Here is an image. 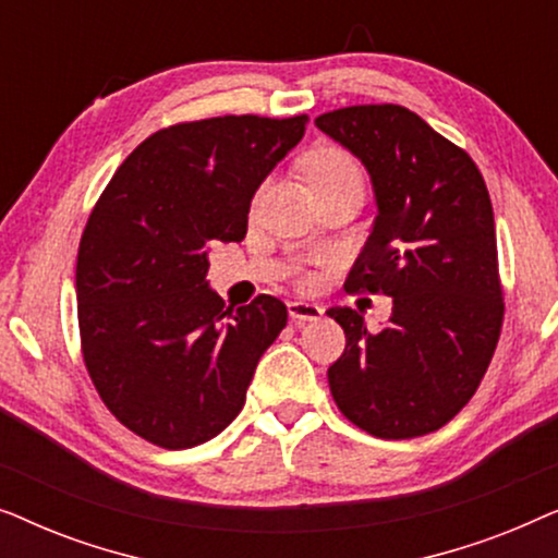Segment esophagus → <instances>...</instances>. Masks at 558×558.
<instances>
[{
  "mask_svg": "<svg viewBox=\"0 0 558 558\" xmlns=\"http://www.w3.org/2000/svg\"><path fill=\"white\" fill-rule=\"evenodd\" d=\"M289 307V317L294 319V323H312V319H319L323 317V307H319V304H315V302H302V300H296V302H289L287 304Z\"/></svg>",
  "mask_w": 558,
  "mask_h": 558,
  "instance_id": "obj_1",
  "label": "esophagus"
}]
</instances>
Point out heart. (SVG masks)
Listing matches in <instances>:
<instances>
[{
	"label": "heart",
	"mask_w": 558,
	"mask_h": 558,
	"mask_svg": "<svg viewBox=\"0 0 558 558\" xmlns=\"http://www.w3.org/2000/svg\"><path fill=\"white\" fill-rule=\"evenodd\" d=\"M304 178L312 185V190L325 185V182H332L338 178H345V174L361 172V167L355 165V159L338 147H319L310 151L302 162Z\"/></svg>",
	"instance_id": "heart-1"
}]
</instances>
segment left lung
<instances>
[{
  "label": "left lung",
  "instance_id": "left-lung-1",
  "mask_svg": "<svg viewBox=\"0 0 558 558\" xmlns=\"http://www.w3.org/2000/svg\"><path fill=\"white\" fill-rule=\"evenodd\" d=\"M315 124L368 167L376 187V226L345 289L393 296L378 332L357 310L327 312L345 332L327 368L330 393L373 437H424L475 396L500 338L490 193L468 151L407 106H345Z\"/></svg>",
  "mask_w": 558,
  "mask_h": 558
}]
</instances>
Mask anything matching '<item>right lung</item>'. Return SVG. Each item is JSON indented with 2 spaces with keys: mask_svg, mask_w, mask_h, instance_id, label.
<instances>
[{
  "mask_svg": "<svg viewBox=\"0 0 558 558\" xmlns=\"http://www.w3.org/2000/svg\"><path fill=\"white\" fill-rule=\"evenodd\" d=\"M310 117L182 121L147 136L83 228L81 353L106 409L162 449L208 441L239 416L284 302L233 307L208 289V248L243 241L251 197Z\"/></svg>",
  "mask_w": 558,
  "mask_h": 558,
  "instance_id": "1",
  "label": "right lung"
}]
</instances>
